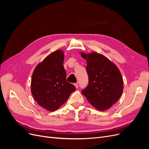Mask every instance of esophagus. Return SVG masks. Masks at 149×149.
Instances as JSON below:
<instances>
[{
	"label": "esophagus",
	"mask_w": 149,
	"mask_h": 149,
	"mask_svg": "<svg viewBox=\"0 0 149 149\" xmlns=\"http://www.w3.org/2000/svg\"><path fill=\"white\" fill-rule=\"evenodd\" d=\"M74 86H75V87H76V88H78V86H79V85H78V83H74Z\"/></svg>",
	"instance_id": "obj_1"
}]
</instances>
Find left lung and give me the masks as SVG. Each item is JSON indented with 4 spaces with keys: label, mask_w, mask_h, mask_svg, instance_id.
Wrapping results in <instances>:
<instances>
[{
    "label": "left lung",
    "mask_w": 149,
    "mask_h": 149,
    "mask_svg": "<svg viewBox=\"0 0 149 149\" xmlns=\"http://www.w3.org/2000/svg\"><path fill=\"white\" fill-rule=\"evenodd\" d=\"M81 56L87 61L89 80L81 93L97 109H108L123 94L124 82L120 72L113 63L100 53H81Z\"/></svg>",
    "instance_id": "8db88e82"
}]
</instances>
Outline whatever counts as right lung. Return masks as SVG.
Wrapping results in <instances>:
<instances>
[{
	"label": "right lung",
	"mask_w": 149,
	"mask_h": 149,
	"mask_svg": "<svg viewBox=\"0 0 149 149\" xmlns=\"http://www.w3.org/2000/svg\"><path fill=\"white\" fill-rule=\"evenodd\" d=\"M63 61V52L58 49L37 66L31 77V92L35 100L49 111L58 109L76 90L67 82Z\"/></svg>",
	"instance_id": "obj_1"
}]
</instances>
